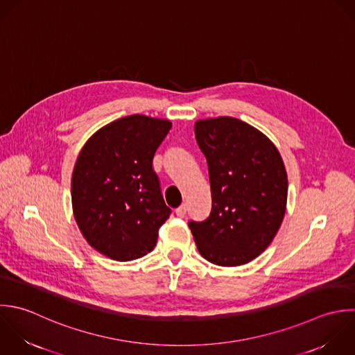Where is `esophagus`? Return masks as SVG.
<instances>
[{
    "label": "esophagus",
    "instance_id": "esophagus-1",
    "mask_svg": "<svg viewBox=\"0 0 355 355\" xmlns=\"http://www.w3.org/2000/svg\"><path fill=\"white\" fill-rule=\"evenodd\" d=\"M185 214H187V206L185 205H181L178 209H175V216L177 217L182 218V217H185Z\"/></svg>",
    "mask_w": 355,
    "mask_h": 355
}]
</instances>
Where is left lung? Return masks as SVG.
Segmentation results:
<instances>
[{
    "label": "left lung",
    "mask_w": 355,
    "mask_h": 355,
    "mask_svg": "<svg viewBox=\"0 0 355 355\" xmlns=\"http://www.w3.org/2000/svg\"><path fill=\"white\" fill-rule=\"evenodd\" d=\"M209 166L211 213L189 221L199 253L221 267L259 257L275 238L286 211L288 174L272 141L235 117L195 123Z\"/></svg>",
    "instance_id": "8db88e82"
}]
</instances>
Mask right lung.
<instances>
[{"mask_svg": "<svg viewBox=\"0 0 355 355\" xmlns=\"http://www.w3.org/2000/svg\"><path fill=\"white\" fill-rule=\"evenodd\" d=\"M171 121L131 114L99 128L84 144L71 175L74 220L91 248L130 261L153 250L170 217L152 168Z\"/></svg>", "mask_w": 355, "mask_h": 355, "instance_id": "right-lung-1", "label": "right lung"}]
</instances>
